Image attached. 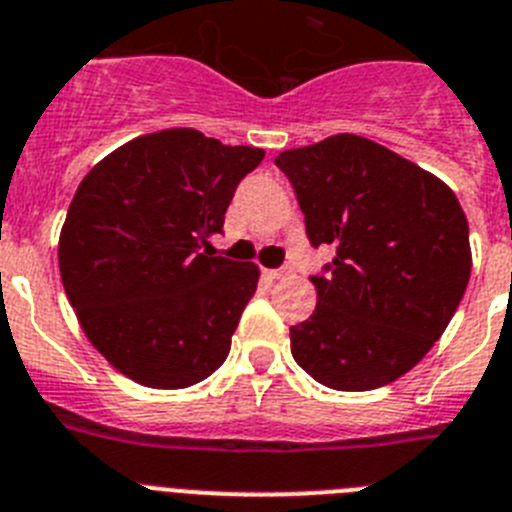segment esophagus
I'll use <instances>...</instances> for the list:
<instances>
[{
    "label": "esophagus",
    "mask_w": 512,
    "mask_h": 512,
    "mask_svg": "<svg viewBox=\"0 0 512 512\" xmlns=\"http://www.w3.org/2000/svg\"><path fill=\"white\" fill-rule=\"evenodd\" d=\"M265 275H268L270 281H278V278H283V275H286V270H283V268H278V270H265Z\"/></svg>",
    "instance_id": "obj_1"
}]
</instances>
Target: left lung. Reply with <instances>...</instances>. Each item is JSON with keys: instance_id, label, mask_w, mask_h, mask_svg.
Masks as SVG:
<instances>
[{"instance_id": "1", "label": "left lung", "mask_w": 512, "mask_h": 512, "mask_svg": "<svg viewBox=\"0 0 512 512\" xmlns=\"http://www.w3.org/2000/svg\"><path fill=\"white\" fill-rule=\"evenodd\" d=\"M311 247H332L311 275L317 309L291 327V353L337 391L397 381L425 358L459 309L471 273L469 224L446 182L355 133L288 149Z\"/></svg>"}]
</instances>
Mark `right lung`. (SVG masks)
Returning a JSON list of instances; mask_svg holds the SVG:
<instances>
[{
	"instance_id": "obj_1",
	"label": "right lung",
	"mask_w": 512,
	"mask_h": 512,
	"mask_svg": "<svg viewBox=\"0 0 512 512\" xmlns=\"http://www.w3.org/2000/svg\"><path fill=\"white\" fill-rule=\"evenodd\" d=\"M262 157L167 128L123 144L79 182L59 239L61 281L84 335L136 384L185 389L226 361L260 270L203 247Z\"/></svg>"
}]
</instances>
